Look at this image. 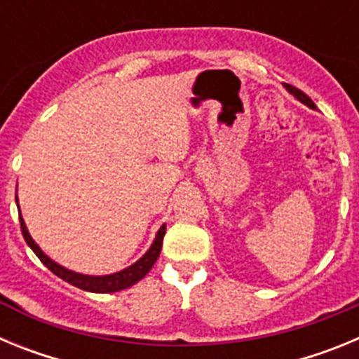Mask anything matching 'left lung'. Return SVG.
Segmentation results:
<instances>
[{
  "label": "left lung",
  "instance_id": "1",
  "mask_svg": "<svg viewBox=\"0 0 359 359\" xmlns=\"http://www.w3.org/2000/svg\"><path fill=\"white\" fill-rule=\"evenodd\" d=\"M284 86H286V90L290 91V93L293 95V97H297L298 100H300V102L306 104V106H309L311 109H315V107H316L315 102H313V100H311V98L307 97L306 93H304V91H300V90H298V88H294V86H291V84H284Z\"/></svg>",
  "mask_w": 359,
  "mask_h": 359
}]
</instances>
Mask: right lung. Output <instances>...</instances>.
<instances>
[{"instance_id": "1", "label": "right lung", "mask_w": 359, "mask_h": 359, "mask_svg": "<svg viewBox=\"0 0 359 359\" xmlns=\"http://www.w3.org/2000/svg\"><path fill=\"white\" fill-rule=\"evenodd\" d=\"M19 223H21V231H23V237L25 241H27V244L34 250V253L39 257V261L43 262V264L46 266L52 273H55L57 277L62 278V280L69 282L72 286L81 287V290L84 291H91V293H115V291L128 290V287H131L133 284L142 280V278L149 273V269L154 266L158 257H160L161 244H163V236H165V224H163V226L158 230L156 239H154L152 246L147 250V253L142 257L140 261H136L135 264L122 269V271H118V273L104 275V277H91V275H81V273H75V271H69V269L62 268V266H59L57 262H53L52 259L44 255V253L41 252L39 246L34 243V239H32L30 233H28L27 226H25V221L21 217H19Z\"/></svg>"}]
</instances>
